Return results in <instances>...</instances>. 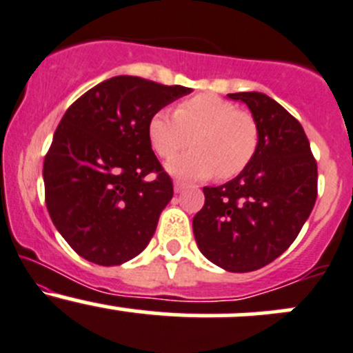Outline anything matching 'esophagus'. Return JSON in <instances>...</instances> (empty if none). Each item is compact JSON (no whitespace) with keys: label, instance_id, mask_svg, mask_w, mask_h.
I'll list each match as a JSON object with an SVG mask.
<instances>
[{"label":"esophagus","instance_id":"obj_1","mask_svg":"<svg viewBox=\"0 0 353 353\" xmlns=\"http://www.w3.org/2000/svg\"><path fill=\"white\" fill-rule=\"evenodd\" d=\"M186 186H188V184L183 183V181H179V179L174 181V191H176V192L184 191V189H186Z\"/></svg>","mask_w":353,"mask_h":353}]
</instances>
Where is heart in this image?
Returning <instances> with one entry per match:
<instances>
[{
    "instance_id": "b5f03b06",
    "label": "heart",
    "mask_w": 353,
    "mask_h": 353,
    "mask_svg": "<svg viewBox=\"0 0 353 353\" xmlns=\"http://www.w3.org/2000/svg\"><path fill=\"white\" fill-rule=\"evenodd\" d=\"M147 135L162 159L176 155L189 142L194 143L167 164L174 176L183 179H205L214 172L220 179L239 176L259 148V125L254 114L211 92L184 99L176 106V113L155 111L148 120Z\"/></svg>"
}]
</instances>
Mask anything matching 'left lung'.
<instances>
[{
  "label": "left lung",
  "mask_w": 353,
  "mask_h": 353,
  "mask_svg": "<svg viewBox=\"0 0 353 353\" xmlns=\"http://www.w3.org/2000/svg\"><path fill=\"white\" fill-rule=\"evenodd\" d=\"M259 125V148L247 169L223 186L203 188L192 218L199 250L230 272L276 261L301 232L318 196V165L298 120L264 92H233Z\"/></svg>",
  "instance_id": "1"
}]
</instances>
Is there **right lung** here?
I'll use <instances>...</instances> for the list:
<instances>
[{"mask_svg":"<svg viewBox=\"0 0 353 353\" xmlns=\"http://www.w3.org/2000/svg\"><path fill=\"white\" fill-rule=\"evenodd\" d=\"M191 89L137 76L96 84L69 106L43 161L46 205L76 254L120 265L150 242L174 194L152 150V114Z\"/></svg>","mask_w":353,"mask_h":353,"instance_id":"obj_1","label":"right lung"}]
</instances>
